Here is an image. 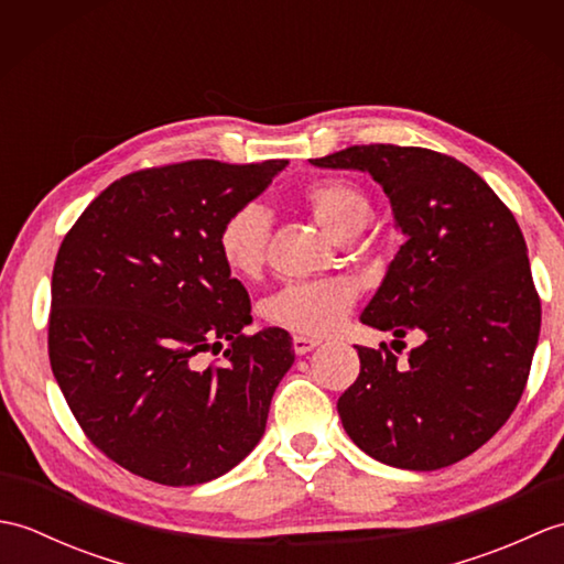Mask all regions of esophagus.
I'll use <instances>...</instances> for the list:
<instances>
[{"mask_svg":"<svg viewBox=\"0 0 564 564\" xmlns=\"http://www.w3.org/2000/svg\"><path fill=\"white\" fill-rule=\"evenodd\" d=\"M322 341L319 339H310V337H293V351L297 354V356H305V354H310L313 349H317Z\"/></svg>","mask_w":564,"mask_h":564,"instance_id":"esophagus-1","label":"esophagus"}]
</instances>
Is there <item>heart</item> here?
<instances>
[{"label":"heart","mask_w":564,"mask_h":564,"mask_svg":"<svg viewBox=\"0 0 564 564\" xmlns=\"http://www.w3.org/2000/svg\"><path fill=\"white\" fill-rule=\"evenodd\" d=\"M305 200L319 225L337 239L356 237L373 213L364 191L344 178H325V182L310 184ZM269 237V208L257 200L242 203L227 215L220 227L218 247L223 261L239 275H254L267 259ZM354 301L356 289L341 279L289 283L269 297L263 305V315L289 332L305 334V337H327L344 325Z\"/></svg>","instance_id":"b5f03b06"}]
</instances>
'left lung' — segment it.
<instances>
[{"mask_svg": "<svg viewBox=\"0 0 564 564\" xmlns=\"http://www.w3.org/2000/svg\"><path fill=\"white\" fill-rule=\"evenodd\" d=\"M368 172L406 237L361 322L424 344L400 366L386 344L356 346L361 373L337 410L358 448L402 470L458 463L507 424L541 334L525 239L470 166L426 148L354 145L313 160Z\"/></svg>", "mask_w": 564, "mask_h": 564, "instance_id": "8db88e82", "label": "left lung"}]
</instances>
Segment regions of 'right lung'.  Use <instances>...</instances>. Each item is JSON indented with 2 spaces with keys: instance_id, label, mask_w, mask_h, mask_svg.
<instances>
[{
  "instance_id": "right-lung-1",
  "label": "right lung",
  "mask_w": 564,
  "mask_h": 564,
  "mask_svg": "<svg viewBox=\"0 0 564 564\" xmlns=\"http://www.w3.org/2000/svg\"><path fill=\"white\" fill-rule=\"evenodd\" d=\"M285 160H191L118 178L59 245L51 368L87 438L133 475L188 487L245 460L295 361L291 334H245L251 305L223 261L227 215ZM224 351L220 367L199 356Z\"/></svg>"
}]
</instances>
